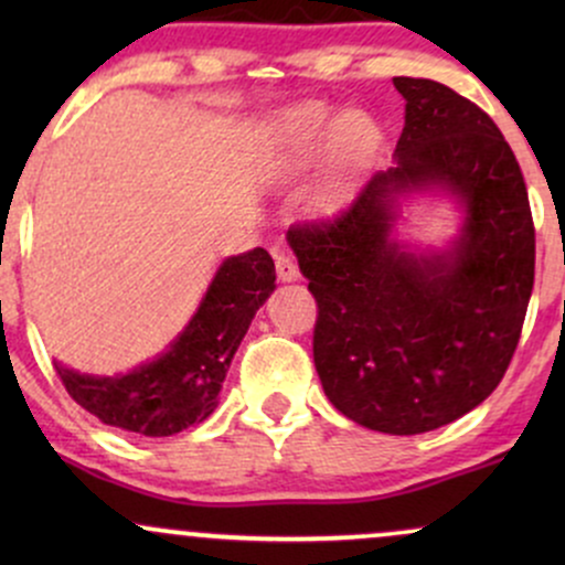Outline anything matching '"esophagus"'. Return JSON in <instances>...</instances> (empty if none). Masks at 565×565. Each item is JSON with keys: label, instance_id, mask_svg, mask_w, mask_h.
<instances>
[{"label": "esophagus", "instance_id": "1", "mask_svg": "<svg viewBox=\"0 0 565 565\" xmlns=\"http://www.w3.org/2000/svg\"><path fill=\"white\" fill-rule=\"evenodd\" d=\"M276 276H278V281H297V278H300V268H297V263L291 260L289 255L278 252V255H276Z\"/></svg>", "mask_w": 565, "mask_h": 565}]
</instances>
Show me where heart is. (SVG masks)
Wrapping results in <instances>:
<instances>
[{
    "label": "heart",
    "mask_w": 565,
    "mask_h": 565,
    "mask_svg": "<svg viewBox=\"0 0 565 565\" xmlns=\"http://www.w3.org/2000/svg\"><path fill=\"white\" fill-rule=\"evenodd\" d=\"M380 132L361 111H334L319 100H302L278 111L263 135V153L278 178L313 167L327 153V174L313 193L319 212H332L350 191L353 174L372 159Z\"/></svg>",
    "instance_id": "obj_1"
}]
</instances>
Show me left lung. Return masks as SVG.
Listing matches in <instances>:
<instances>
[{
	"label": "left lung",
	"mask_w": 565,
	"mask_h": 565,
	"mask_svg": "<svg viewBox=\"0 0 565 565\" xmlns=\"http://www.w3.org/2000/svg\"><path fill=\"white\" fill-rule=\"evenodd\" d=\"M395 164L329 223L287 242L319 302L313 361L348 419L417 436L483 404L508 372L534 287V223L515 153L489 114L433 79L395 76ZM444 192L463 212L446 250L392 236L399 199Z\"/></svg>",
	"instance_id": "left-lung-1"
}]
</instances>
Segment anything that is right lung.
<instances>
[{
  "mask_svg": "<svg viewBox=\"0 0 565 565\" xmlns=\"http://www.w3.org/2000/svg\"><path fill=\"white\" fill-rule=\"evenodd\" d=\"M276 289L274 257L252 249L220 263L196 313L164 353L127 374L100 377L57 364L71 398L103 425L164 438L204 423L246 329Z\"/></svg>",
  "mask_w": 565,
  "mask_h": 565,
  "instance_id": "right-lung-1",
  "label": "right lung"
}]
</instances>
